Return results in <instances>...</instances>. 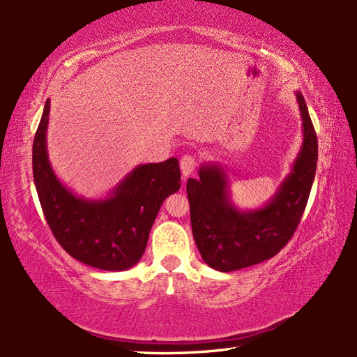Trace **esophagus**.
I'll return each mask as SVG.
<instances>
[{"mask_svg": "<svg viewBox=\"0 0 357 357\" xmlns=\"http://www.w3.org/2000/svg\"><path fill=\"white\" fill-rule=\"evenodd\" d=\"M179 165H181V172H183L184 178H187L195 172L196 165H198V161H196V158L192 155H184L183 158H181Z\"/></svg>", "mask_w": 357, "mask_h": 357, "instance_id": "esophagus-1", "label": "esophagus"}]
</instances>
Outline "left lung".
Segmentation results:
<instances>
[{"label": "left lung", "instance_id": "1", "mask_svg": "<svg viewBox=\"0 0 357 357\" xmlns=\"http://www.w3.org/2000/svg\"><path fill=\"white\" fill-rule=\"evenodd\" d=\"M304 141L291 173L262 208L241 211L229 198L221 165L204 164L199 178L187 181L190 221L204 262L218 271H234L270 259L282 250L304 215L317 165V136L304 96L296 93Z\"/></svg>", "mask_w": 357, "mask_h": 357}]
</instances>
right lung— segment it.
Instances as JSON below:
<instances>
[{"mask_svg":"<svg viewBox=\"0 0 357 357\" xmlns=\"http://www.w3.org/2000/svg\"><path fill=\"white\" fill-rule=\"evenodd\" d=\"M50 101L33 139L32 167L35 187L53 236L75 259L105 271H123L138 262L164 199L181 187L176 158L142 164L121 181L109 198H78L53 173L45 130Z\"/></svg>","mask_w":357,"mask_h":357,"instance_id":"add662e5","label":"right lung"}]
</instances>
